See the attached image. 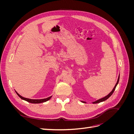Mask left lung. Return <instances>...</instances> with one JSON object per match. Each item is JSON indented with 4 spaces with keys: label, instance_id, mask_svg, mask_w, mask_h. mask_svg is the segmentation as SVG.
Segmentation results:
<instances>
[{
    "label": "left lung",
    "instance_id": "8db88e82",
    "mask_svg": "<svg viewBox=\"0 0 134 134\" xmlns=\"http://www.w3.org/2000/svg\"><path fill=\"white\" fill-rule=\"evenodd\" d=\"M119 79H120V74H119V77H118V79H117V83H116V84H115V86L114 87V88H113L112 91H111L110 93H109L108 95H107L106 96H105L104 97H103V98H100V99H98V100H97L94 101V102H93L92 103H93V104H95V103H100V102H103V101H104V100H107V99L109 98V97L111 96V95L113 94V92L115 91V89H116V86H117V85L118 84V83H119ZM81 102H83V103H86V102H84V101H82V100H81Z\"/></svg>",
    "mask_w": 134,
    "mask_h": 134
}]
</instances>
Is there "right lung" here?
Listing matches in <instances>:
<instances>
[{"label":"right lung","instance_id":"obj_1","mask_svg":"<svg viewBox=\"0 0 134 134\" xmlns=\"http://www.w3.org/2000/svg\"><path fill=\"white\" fill-rule=\"evenodd\" d=\"M16 93H17V95L21 98L22 99L25 100L28 102H30L31 103H43V102H45L46 101L49 100L52 96H50L49 97H47L46 98H44V99H30V98H25V97H23L22 96H21L20 94H19L18 93L15 91Z\"/></svg>","mask_w":134,"mask_h":134}]
</instances>
